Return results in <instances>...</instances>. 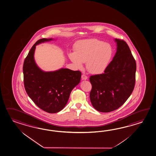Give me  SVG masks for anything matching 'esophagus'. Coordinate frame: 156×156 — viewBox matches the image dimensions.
<instances>
[{
  "label": "esophagus",
  "instance_id": "1",
  "mask_svg": "<svg viewBox=\"0 0 156 156\" xmlns=\"http://www.w3.org/2000/svg\"><path fill=\"white\" fill-rule=\"evenodd\" d=\"M82 79L83 80H87L88 79V76H87L85 74H82Z\"/></svg>",
  "mask_w": 156,
  "mask_h": 156
}]
</instances>
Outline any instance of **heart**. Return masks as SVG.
Returning <instances> with one entry per match:
<instances>
[{
  "instance_id": "obj_1",
  "label": "heart",
  "mask_w": 156,
  "mask_h": 156,
  "mask_svg": "<svg viewBox=\"0 0 156 156\" xmlns=\"http://www.w3.org/2000/svg\"><path fill=\"white\" fill-rule=\"evenodd\" d=\"M111 45L97 39L78 41L74 47V53L69 57L76 67L81 68L86 62V68L94 74L103 73L107 68L113 56Z\"/></svg>"
}]
</instances>
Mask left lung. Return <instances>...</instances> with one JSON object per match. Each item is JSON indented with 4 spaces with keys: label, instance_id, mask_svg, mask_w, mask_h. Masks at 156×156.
<instances>
[{
    "label": "left lung",
    "instance_id": "8db88e82",
    "mask_svg": "<svg viewBox=\"0 0 156 156\" xmlns=\"http://www.w3.org/2000/svg\"><path fill=\"white\" fill-rule=\"evenodd\" d=\"M117 48L113 60L105 72L91 76L90 100L101 112H110L119 108L129 97L136 83V62L127 43L115 39Z\"/></svg>",
    "mask_w": 156,
    "mask_h": 156
}]
</instances>
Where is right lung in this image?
<instances>
[{
    "mask_svg": "<svg viewBox=\"0 0 156 156\" xmlns=\"http://www.w3.org/2000/svg\"><path fill=\"white\" fill-rule=\"evenodd\" d=\"M51 40L41 39L33 45L24 60L23 70L24 87L29 97L39 108L54 113L67 105L71 91L80 82L82 73L67 68L45 72L37 66L34 59L36 45Z\"/></svg>",
    "mask_w": 156,
    "mask_h": 156,
    "instance_id": "add662e5",
    "label": "right lung"
}]
</instances>
